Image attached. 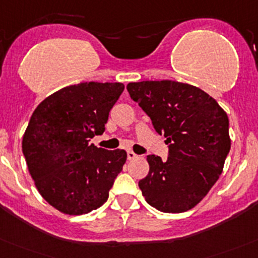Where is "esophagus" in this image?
Returning <instances> with one entry per match:
<instances>
[{
	"label": "esophagus",
	"mask_w": 258,
	"mask_h": 258,
	"mask_svg": "<svg viewBox=\"0 0 258 258\" xmlns=\"http://www.w3.org/2000/svg\"><path fill=\"white\" fill-rule=\"evenodd\" d=\"M126 156H127V159H134V158H137V157H138V154L134 153L133 151H127Z\"/></svg>",
	"instance_id": "obj_1"
}]
</instances>
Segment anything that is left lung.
Returning <instances> with one entry per match:
<instances>
[{"instance_id": "8db88e82", "label": "left lung", "mask_w": 258, "mask_h": 258, "mask_svg": "<svg viewBox=\"0 0 258 258\" xmlns=\"http://www.w3.org/2000/svg\"><path fill=\"white\" fill-rule=\"evenodd\" d=\"M126 90L168 144L167 161L147 156L149 172L138 183L144 199L163 213L192 209L218 181L229 153L227 114L187 83L143 81L127 83Z\"/></svg>"}]
</instances>
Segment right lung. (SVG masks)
Listing matches in <instances>:
<instances>
[{"instance_id": "obj_1", "label": "right lung", "mask_w": 258, "mask_h": 258, "mask_svg": "<svg viewBox=\"0 0 258 258\" xmlns=\"http://www.w3.org/2000/svg\"><path fill=\"white\" fill-rule=\"evenodd\" d=\"M124 91L119 82L68 86L41 101L23 138V153L40 195L70 215L101 207L126 161L124 149L97 148L109 112Z\"/></svg>"}]
</instances>
